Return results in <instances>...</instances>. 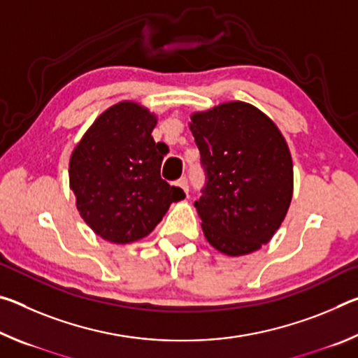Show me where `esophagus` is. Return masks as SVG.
<instances>
[{"label":"esophagus","instance_id":"esophagus-1","mask_svg":"<svg viewBox=\"0 0 358 358\" xmlns=\"http://www.w3.org/2000/svg\"><path fill=\"white\" fill-rule=\"evenodd\" d=\"M175 185H177L178 187H181V189H183L186 194H187V191H189V185H187V180H186V177L180 178Z\"/></svg>","mask_w":358,"mask_h":358}]
</instances>
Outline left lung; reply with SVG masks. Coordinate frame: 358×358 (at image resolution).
Segmentation results:
<instances>
[{
  "instance_id": "left-lung-1",
  "label": "left lung",
  "mask_w": 358,
  "mask_h": 358,
  "mask_svg": "<svg viewBox=\"0 0 358 358\" xmlns=\"http://www.w3.org/2000/svg\"><path fill=\"white\" fill-rule=\"evenodd\" d=\"M191 131L205 173L194 207L205 238L227 256L268 243L292 199V157L273 121L246 102L194 113Z\"/></svg>"
}]
</instances>
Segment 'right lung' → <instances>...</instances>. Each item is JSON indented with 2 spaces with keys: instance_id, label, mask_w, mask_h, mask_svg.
Here are the masks:
<instances>
[{
  "instance_id": "1",
  "label": "right lung",
  "mask_w": 358,
  "mask_h": 358,
  "mask_svg": "<svg viewBox=\"0 0 358 358\" xmlns=\"http://www.w3.org/2000/svg\"><path fill=\"white\" fill-rule=\"evenodd\" d=\"M156 117L134 102L106 110L69 162L71 189L85 222L112 243L141 240L185 192L161 178L164 153L151 137Z\"/></svg>"
}]
</instances>
